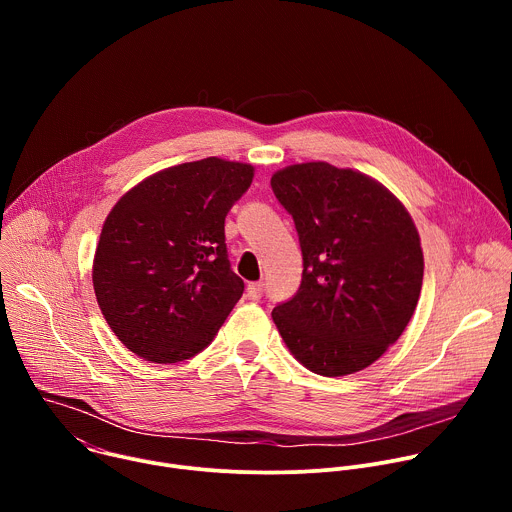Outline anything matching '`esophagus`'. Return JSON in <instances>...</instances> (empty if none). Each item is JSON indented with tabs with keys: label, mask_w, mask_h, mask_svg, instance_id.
<instances>
[{
	"label": "esophagus",
	"mask_w": 512,
	"mask_h": 512,
	"mask_svg": "<svg viewBox=\"0 0 512 512\" xmlns=\"http://www.w3.org/2000/svg\"><path fill=\"white\" fill-rule=\"evenodd\" d=\"M263 289H265L263 281H257V283H249V285H247V298H249V300H253V302L261 300V298H263Z\"/></svg>",
	"instance_id": "34e87169"
}]
</instances>
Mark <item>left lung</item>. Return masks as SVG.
<instances>
[{
    "instance_id": "1",
    "label": "left lung",
    "mask_w": 512,
    "mask_h": 512,
    "mask_svg": "<svg viewBox=\"0 0 512 512\" xmlns=\"http://www.w3.org/2000/svg\"><path fill=\"white\" fill-rule=\"evenodd\" d=\"M294 218L304 271L273 322L306 369L344 377L367 369L409 324L423 283L419 233L379 182L326 162L271 178Z\"/></svg>"
}]
</instances>
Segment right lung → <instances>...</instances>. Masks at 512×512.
Here are the masks:
<instances>
[{"label":"right lung","instance_id":"add662e5","mask_svg":"<svg viewBox=\"0 0 512 512\" xmlns=\"http://www.w3.org/2000/svg\"><path fill=\"white\" fill-rule=\"evenodd\" d=\"M253 166L206 158L158 172L109 212L93 285L115 336L137 356L170 364L204 350L241 300L225 218Z\"/></svg>","mask_w":512,"mask_h":512}]
</instances>
